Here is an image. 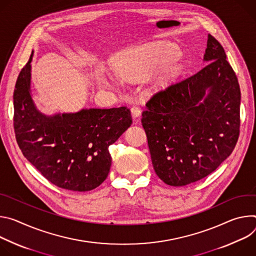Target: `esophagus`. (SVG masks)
Wrapping results in <instances>:
<instances>
[{
  "label": "esophagus",
  "instance_id": "obj_1",
  "mask_svg": "<svg viewBox=\"0 0 256 256\" xmlns=\"http://www.w3.org/2000/svg\"><path fill=\"white\" fill-rule=\"evenodd\" d=\"M131 112H132V116L133 118H138L141 115V108L138 104H133L131 106Z\"/></svg>",
  "mask_w": 256,
  "mask_h": 256
}]
</instances>
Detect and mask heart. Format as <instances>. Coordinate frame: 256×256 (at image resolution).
<instances>
[{
  "label": "heart",
  "instance_id": "obj_1",
  "mask_svg": "<svg viewBox=\"0 0 256 256\" xmlns=\"http://www.w3.org/2000/svg\"><path fill=\"white\" fill-rule=\"evenodd\" d=\"M180 54L177 46L168 42H154L132 46L120 52L114 62L117 75L127 81L137 82L148 78L154 88H162L173 81L180 68L174 63ZM102 83L108 85L110 77L102 76Z\"/></svg>",
  "mask_w": 256,
  "mask_h": 256
}]
</instances>
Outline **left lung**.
Wrapping results in <instances>:
<instances>
[{
	"mask_svg": "<svg viewBox=\"0 0 256 256\" xmlns=\"http://www.w3.org/2000/svg\"><path fill=\"white\" fill-rule=\"evenodd\" d=\"M204 61L208 63L195 74L154 94L142 112L154 168L171 186L208 176L232 154L239 138L238 78L210 34Z\"/></svg>",
	"mask_w": 256,
	"mask_h": 256,
	"instance_id": "left-lung-1",
	"label": "left lung"
}]
</instances>
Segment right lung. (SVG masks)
Here are the masks:
<instances>
[{"label":"right lung","mask_w":256,"mask_h":256,"mask_svg":"<svg viewBox=\"0 0 256 256\" xmlns=\"http://www.w3.org/2000/svg\"><path fill=\"white\" fill-rule=\"evenodd\" d=\"M21 69L13 94L14 131L23 156L54 185L90 191L108 177V146L132 124L127 106L88 108L46 117L30 96V62Z\"/></svg>","instance_id":"1"}]
</instances>
